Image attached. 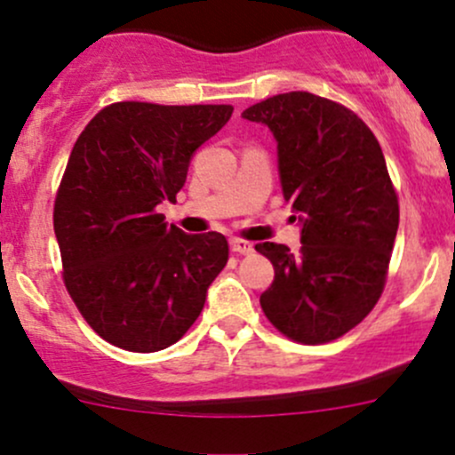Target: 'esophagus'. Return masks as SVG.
Here are the masks:
<instances>
[{
  "label": "esophagus",
  "mask_w": 455,
  "mask_h": 455,
  "mask_svg": "<svg viewBox=\"0 0 455 455\" xmlns=\"http://www.w3.org/2000/svg\"><path fill=\"white\" fill-rule=\"evenodd\" d=\"M231 251H233V253L249 255V253H253V244H251V242H246V240H240V237H233Z\"/></svg>",
  "instance_id": "34e87169"
}]
</instances>
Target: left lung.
Here are the masks:
<instances>
[{
    "label": "left lung",
    "mask_w": 455,
    "mask_h": 455,
    "mask_svg": "<svg viewBox=\"0 0 455 455\" xmlns=\"http://www.w3.org/2000/svg\"><path fill=\"white\" fill-rule=\"evenodd\" d=\"M242 118L277 142V169L301 251L255 244L275 279L259 304L299 343H328L368 316L383 292L398 231V198L370 127L343 105L310 92L255 103Z\"/></svg>",
    "instance_id": "8db88e82"
}]
</instances>
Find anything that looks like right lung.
I'll return each mask as SVG.
<instances>
[{"label":"right lung","instance_id":"right-lung-1","mask_svg":"<svg viewBox=\"0 0 455 455\" xmlns=\"http://www.w3.org/2000/svg\"><path fill=\"white\" fill-rule=\"evenodd\" d=\"M231 114V105L125 100L100 109L72 147L54 202V235L68 292L112 346H173L227 266L222 233L167 227L158 206L176 202L198 147Z\"/></svg>","mask_w":455,"mask_h":455}]
</instances>
